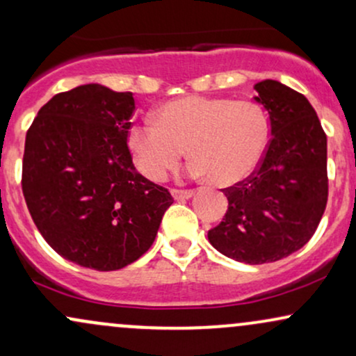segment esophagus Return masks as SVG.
Segmentation results:
<instances>
[{
	"instance_id": "1",
	"label": "esophagus",
	"mask_w": 356,
	"mask_h": 356,
	"mask_svg": "<svg viewBox=\"0 0 356 356\" xmlns=\"http://www.w3.org/2000/svg\"><path fill=\"white\" fill-rule=\"evenodd\" d=\"M172 192V195L175 197V199H189V197H192L194 195V191L192 189H172L170 191Z\"/></svg>"
}]
</instances>
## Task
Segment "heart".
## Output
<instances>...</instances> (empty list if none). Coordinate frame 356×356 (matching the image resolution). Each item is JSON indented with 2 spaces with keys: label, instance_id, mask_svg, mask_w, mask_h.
I'll return each mask as SVG.
<instances>
[{
  "label": "heart",
  "instance_id": "heart-1",
  "mask_svg": "<svg viewBox=\"0 0 356 356\" xmlns=\"http://www.w3.org/2000/svg\"><path fill=\"white\" fill-rule=\"evenodd\" d=\"M268 139V119L255 102L189 96L161 106L156 121L132 126L127 143L137 170L149 181H164L187 147L194 157L191 175L234 186L254 172Z\"/></svg>",
  "mask_w": 356,
  "mask_h": 356
}]
</instances>
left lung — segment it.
Returning <instances> with one entry per match:
<instances>
[{"instance_id": "8db88e82", "label": "left lung", "mask_w": 356, "mask_h": 356, "mask_svg": "<svg viewBox=\"0 0 356 356\" xmlns=\"http://www.w3.org/2000/svg\"><path fill=\"white\" fill-rule=\"evenodd\" d=\"M254 89L272 137L254 172L224 189L229 207L207 235L220 254L259 265L310 241L327 207L328 175L327 134L307 97L272 79Z\"/></svg>"}]
</instances>
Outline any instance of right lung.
Masks as SVG:
<instances>
[{"label":"right lung","mask_w":356,"mask_h":356,"mask_svg":"<svg viewBox=\"0 0 356 356\" xmlns=\"http://www.w3.org/2000/svg\"><path fill=\"white\" fill-rule=\"evenodd\" d=\"M132 92L84 84L56 94L26 132L21 187L44 241L64 259L119 270L152 245L174 202L136 170Z\"/></svg>","instance_id":"add662e5"}]
</instances>
